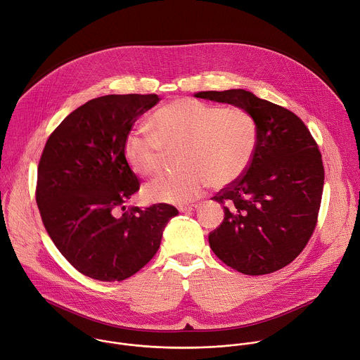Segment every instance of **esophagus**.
I'll list each match as a JSON object with an SVG mask.
<instances>
[{"mask_svg": "<svg viewBox=\"0 0 360 360\" xmlns=\"http://www.w3.org/2000/svg\"><path fill=\"white\" fill-rule=\"evenodd\" d=\"M199 205L198 203H192V205H184V207H179L178 210L181 212H192V211H196Z\"/></svg>", "mask_w": 360, "mask_h": 360, "instance_id": "34e87169", "label": "esophagus"}]
</instances>
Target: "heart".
Instances as JSON below:
<instances>
[{
    "instance_id": "b5f03b06",
    "label": "heart",
    "mask_w": 360,
    "mask_h": 360,
    "mask_svg": "<svg viewBox=\"0 0 360 360\" xmlns=\"http://www.w3.org/2000/svg\"><path fill=\"white\" fill-rule=\"evenodd\" d=\"M150 125L153 132L136 128L125 138L129 168L139 176L155 175L164 168L167 152H179L181 168L143 186L150 202L188 203L211 184L215 188L232 184L249 168L258 145V125L248 111L191 98L157 110Z\"/></svg>"
}]
</instances>
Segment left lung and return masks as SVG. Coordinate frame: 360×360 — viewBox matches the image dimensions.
<instances>
[{
    "label": "left lung",
    "mask_w": 360,
    "mask_h": 360,
    "mask_svg": "<svg viewBox=\"0 0 360 360\" xmlns=\"http://www.w3.org/2000/svg\"><path fill=\"white\" fill-rule=\"evenodd\" d=\"M195 96L242 108L258 125L249 168L212 198L225 205V218L210 233V245L243 275L279 271L303 250L318 222L325 181L318 143L297 115L249 91Z\"/></svg>",
    "instance_id": "8db88e82"
}]
</instances>
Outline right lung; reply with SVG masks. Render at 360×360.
I'll list each match as a JSON object with an SVG mask.
<instances>
[{
	"label": "right lung",
	"instance_id": "obj_1",
	"mask_svg": "<svg viewBox=\"0 0 360 360\" xmlns=\"http://www.w3.org/2000/svg\"><path fill=\"white\" fill-rule=\"evenodd\" d=\"M157 94L105 95L72 111L49 135L38 164L35 199L42 224L82 275L124 281L157 253L178 210L168 203L125 208L139 181L124 157L135 121Z\"/></svg>",
	"mask_w": 360,
	"mask_h": 360
}]
</instances>
